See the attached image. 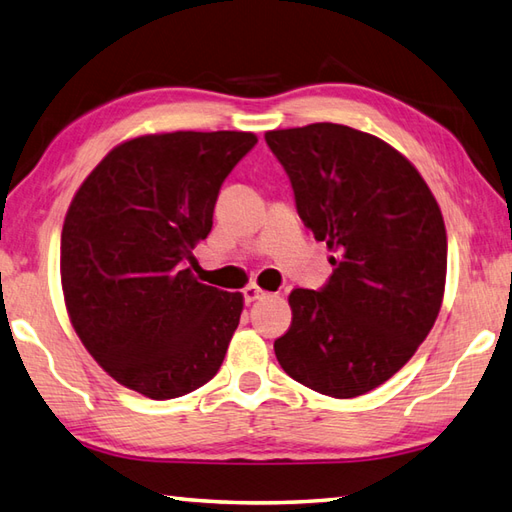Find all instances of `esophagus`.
<instances>
[{
    "mask_svg": "<svg viewBox=\"0 0 512 512\" xmlns=\"http://www.w3.org/2000/svg\"><path fill=\"white\" fill-rule=\"evenodd\" d=\"M243 296H245V302H256L260 298H265L267 291L260 289L258 285H247L245 291H243Z\"/></svg>",
    "mask_w": 512,
    "mask_h": 512,
    "instance_id": "esophagus-1",
    "label": "esophagus"
}]
</instances>
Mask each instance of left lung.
<instances>
[{"mask_svg":"<svg viewBox=\"0 0 512 512\" xmlns=\"http://www.w3.org/2000/svg\"><path fill=\"white\" fill-rule=\"evenodd\" d=\"M296 210L333 254L320 291L289 294L291 327L274 342L289 378L331 398L367 393L413 358L440 314L446 227L411 161L340 123L265 132Z\"/></svg>","mask_w":512,"mask_h":512,"instance_id":"left-lung-1","label":"left lung"}]
</instances>
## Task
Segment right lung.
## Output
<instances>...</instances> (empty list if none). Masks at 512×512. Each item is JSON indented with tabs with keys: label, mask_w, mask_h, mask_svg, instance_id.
Instances as JSON below:
<instances>
[{
	"label": "right lung",
	"mask_w": 512,
	"mask_h": 512,
	"mask_svg": "<svg viewBox=\"0 0 512 512\" xmlns=\"http://www.w3.org/2000/svg\"><path fill=\"white\" fill-rule=\"evenodd\" d=\"M256 143L229 130L143 134L103 156L68 207L61 289L72 327L110 378L145 398H181L221 369L243 294L198 283L185 263Z\"/></svg>",
	"instance_id": "right-lung-1"
}]
</instances>
